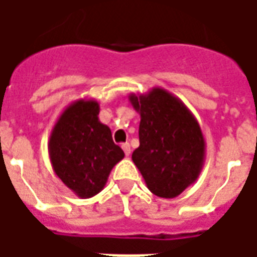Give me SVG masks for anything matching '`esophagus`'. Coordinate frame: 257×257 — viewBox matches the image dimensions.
<instances>
[{
	"label": "esophagus",
	"mask_w": 257,
	"mask_h": 257,
	"mask_svg": "<svg viewBox=\"0 0 257 257\" xmlns=\"http://www.w3.org/2000/svg\"><path fill=\"white\" fill-rule=\"evenodd\" d=\"M121 147H122L125 156L128 157L129 154H131V146H129V143H122V145H121Z\"/></svg>",
	"instance_id": "esophagus-1"
}]
</instances>
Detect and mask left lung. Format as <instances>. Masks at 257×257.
<instances>
[{"mask_svg": "<svg viewBox=\"0 0 257 257\" xmlns=\"http://www.w3.org/2000/svg\"><path fill=\"white\" fill-rule=\"evenodd\" d=\"M129 101L140 114V145L132 161L151 193L175 198L204 167L205 139L198 121L183 101L160 86L131 93Z\"/></svg>", "mask_w": 257, "mask_h": 257, "instance_id": "left-lung-1", "label": "left lung"}]
</instances>
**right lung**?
Returning a JSON list of instances; mask_svg holds the SVG:
<instances>
[{
	"instance_id": "right-lung-1",
	"label": "right lung",
	"mask_w": 257,
	"mask_h": 257,
	"mask_svg": "<svg viewBox=\"0 0 257 257\" xmlns=\"http://www.w3.org/2000/svg\"><path fill=\"white\" fill-rule=\"evenodd\" d=\"M99 111L95 99L73 101L59 115L48 142L53 172L82 199L100 193L112 168L125 157L110 128L100 122Z\"/></svg>"
}]
</instances>
